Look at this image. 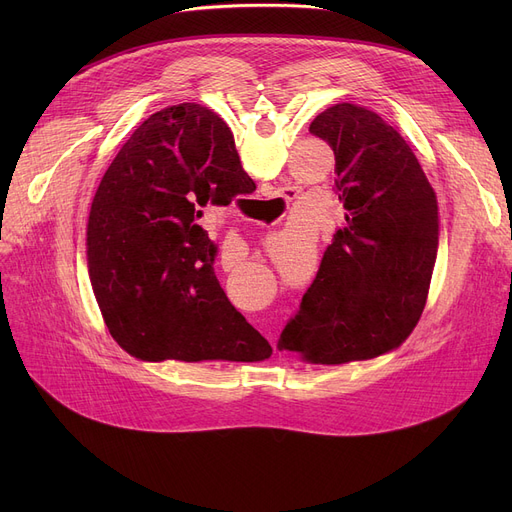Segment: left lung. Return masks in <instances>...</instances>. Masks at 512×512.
<instances>
[{
  "label": "left lung",
  "instance_id": "obj_1",
  "mask_svg": "<svg viewBox=\"0 0 512 512\" xmlns=\"http://www.w3.org/2000/svg\"><path fill=\"white\" fill-rule=\"evenodd\" d=\"M309 132L334 151L346 224L278 348L321 365L380 357L423 313L438 251L436 193L407 141L367 107L336 103Z\"/></svg>",
  "mask_w": 512,
  "mask_h": 512
}]
</instances>
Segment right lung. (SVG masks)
I'll list each match as a JSON object with an SVG mask.
<instances>
[{
    "label": "right lung",
    "instance_id": "add662e5",
    "mask_svg": "<svg viewBox=\"0 0 512 512\" xmlns=\"http://www.w3.org/2000/svg\"><path fill=\"white\" fill-rule=\"evenodd\" d=\"M251 176L226 122L199 103L149 116L101 178L87 265L114 340L143 361H263L272 346L213 274L218 247L199 226Z\"/></svg>",
    "mask_w": 512,
    "mask_h": 512
}]
</instances>
